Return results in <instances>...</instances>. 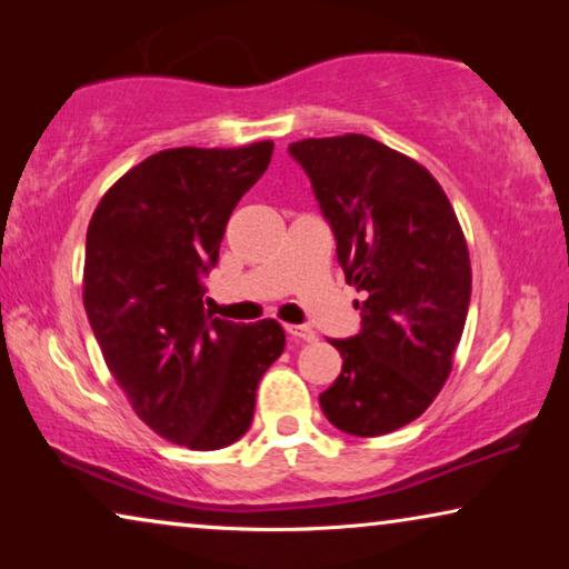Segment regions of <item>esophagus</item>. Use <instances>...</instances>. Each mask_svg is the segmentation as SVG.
Here are the masks:
<instances>
[{"instance_id": "1", "label": "esophagus", "mask_w": 569, "mask_h": 569, "mask_svg": "<svg viewBox=\"0 0 569 569\" xmlns=\"http://www.w3.org/2000/svg\"><path fill=\"white\" fill-rule=\"evenodd\" d=\"M295 341H316V331L310 326H284Z\"/></svg>"}]
</instances>
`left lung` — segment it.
Here are the masks:
<instances>
[{"label":"left lung","mask_w":569,"mask_h":569,"mask_svg":"<svg viewBox=\"0 0 569 569\" xmlns=\"http://www.w3.org/2000/svg\"><path fill=\"white\" fill-rule=\"evenodd\" d=\"M337 238L362 329L333 339L341 372L318 396L341 432L378 438L415 422L446 386L471 300L469 248L427 168L365 134L290 144Z\"/></svg>","instance_id":"1"}]
</instances>
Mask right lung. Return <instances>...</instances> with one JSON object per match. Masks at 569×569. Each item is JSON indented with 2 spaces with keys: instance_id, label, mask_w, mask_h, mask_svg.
I'll return each mask as SVG.
<instances>
[{
  "instance_id": "add662e5",
  "label": "right lung",
  "mask_w": 569,
  "mask_h": 569,
  "mask_svg": "<svg viewBox=\"0 0 569 569\" xmlns=\"http://www.w3.org/2000/svg\"><path fill=\"white\" fill-rule=\"evenodd\" d=\"M274 142L176 147L123 173L92 212L82 300L103 360L160 438L217 450L243 438L256 388L284 352L274 318L232 323L204 310L232 209L269 168Z\"/></svg>"
}]
</instances>
